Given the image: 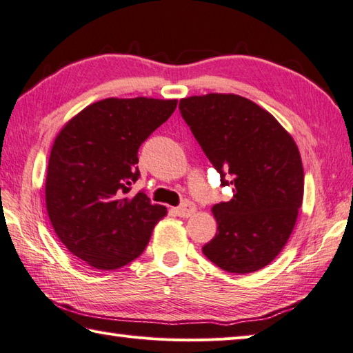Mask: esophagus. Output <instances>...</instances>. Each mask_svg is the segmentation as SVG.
<instances>
[{"instance_id": "obj_1", "label": "esophagus", "mask_w": 353, "mask_h": 353, "mask_svg": "<svg viewBox=\"0 0 353 353\" xmlns=\"http://www.w3.org/2000/svg\"><path fill=\"white\" fill-rule=\"evenodd\" d=\"M196 205H192V203H185L183 206H179V208H176L174 209V212H176V215H179L181 216V219H190L191 215H194L196 214Z\"/></svg>"}]
</instances>
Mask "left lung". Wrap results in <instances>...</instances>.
Instances as JSON below:
<instances>
[{
	"label": "left lung",
	"instance_id": "left-lung-1",
	"mask_svg": "<svg viewBox=\"0 0 353 353\" xmlns=\"http://www.w3.org/2000/svg\"><path fill=\"white\" fill-rule=\"evenodd\" d=\"M179 109L234 197L212 206L215 236L205 256L245 274L282 252L303 201V167L291 134L256 103L235 94L192 95Z\"/></svg>",
	"mask_w": 353,
	"mask_h": 353
}]
</instances>
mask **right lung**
<instances>
[{"label": "right lung", "mask_w": 353, "mask_h": 353, "mask_svg": "<svg viewBox=\"0 0 353 353\" xmlns=\"http://www.w3.org/2000/svg\"><path fill=\"white\" fill-rule=\"evenodd\" d=\"M177 100L104 99L66 123L52 142L45 205L57 238L97 270H117L145 250L167 208L138 181V150L176 110Z\"/></svg>", "instance_id": "obj_1"}]
</instances>
